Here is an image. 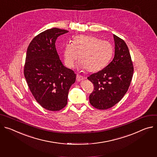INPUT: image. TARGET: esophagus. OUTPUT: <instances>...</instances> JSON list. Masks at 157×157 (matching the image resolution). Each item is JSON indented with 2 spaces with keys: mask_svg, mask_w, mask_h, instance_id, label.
<instances>
[{
  "mask_svg": "<svg viewBox=\"0 0 157 157\" xmlns=\"http://www.w3.org/2000/svg\"><path fill=\"white\" fill-rule=\"evenodd\" d=\"M76 79H77V81H81V80L83 79V77H82V76L79 75H76Z\"/></svg>",
  "mask_w": 157,
  "mask_h": 157,
  "instance_id": "1",
  "label": "esophagus"
}]
</instances>
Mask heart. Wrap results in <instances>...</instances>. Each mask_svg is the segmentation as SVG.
<instances>
[{
    "instance_id": "b5f03b06",
    "label": "heart",
    "mask_w": 157,
    "mask_h": 157,
    "mask_svg": "<svg viewBox=\"0 0 157 157\" xmlns=\"http://www.w3.org/2000/svg\"><path fill=\"white\" fill-rule=\"evenodd\" d=\"M113 53V48L109 42L98 37L79 35L74 38L73 43H67L63 51L64 63L71 68L78 57L79 67L88 73H96L109 63Z\"/></svg>"
}]
</instances>
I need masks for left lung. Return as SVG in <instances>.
Returning <instances> with one entry per match:
<instances>
[{
  "mask_svg": "<svg viewBox=\"0 0 157 157\" xmlns=\"http://www.w3.org/2000/svg\"><path fill=\"white\" fill-rule=\"evenodd\" d=\"M115 44V57L103 69L88 77L94 85L90 103L96 109H106L118 103L130 86L133 66L125 42L113 34Z\"/></svg>",
  "mask_w": 157,
  "mask_h": 157,
  "instance_id": "8db88e82",
  "label": "left lung"
}]
</instances>
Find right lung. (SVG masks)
<instances>
[{
	"mask_svg": "<svg viewBox=\"0 0 157 157\" xmlns=\"http://www.w3.org/2000/svg\"><path fill=\"white\" fill-rule=\"evenodd\" d=\"M68 31L52 28L40 33L27 48L24 75L37 102L49 111H59L67 103L69 90L76 80L73 70L63 66L56 41Z\"/></svg>",
	"mask_w": 157,
	"mask_h": 157,
	"instance_id": "1",
	"label": "right lung"
}]
</instances>
